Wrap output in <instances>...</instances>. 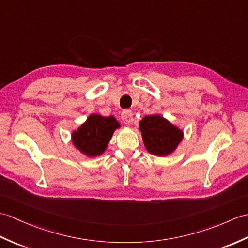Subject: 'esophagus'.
I'll list each match as a JSON object with an SVG mask.
<instances>
[{"mask_svg":"<svg viewBox=\"0 0 248 248\" xmlns=\"http://www.w3.org/2000/svg\"><path fill=\"white\" fill-rule=\"evenodd\" d=\"M122 119L125 124H131L133 122V113L130 110H124L122 113Z\"/></svg>","mask_w":248,"mask_h":248,"instance_id":"esophagus-1","label":"esophagus"}]
</instances>
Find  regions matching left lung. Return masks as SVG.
Masks as SVG:
<instances>
[{
	"label": "left lung",
	"mask_w": 248,
	"mask_h": 248,
	"mask_svg": "<svg viewBox=\"0 0 248 248\" xmlns=\"http://www.w3.org/2000/svg\"><path fill=\"white\" fill-rule=\"evenodd\" d=\"M143 143L154 155H168L183 138V132L159 115L146 116L140 123Z\"/></svg>",
	"instance_id": "8db88e82"
}]
</instances>
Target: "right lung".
I'll use <instances>...</instances> for the list:
<instances>
[{
	"label": "right lung",
	"instance_id": "add662e5",
	"mask_svg": "<svg viewBox=\"0 0 248 248\" xmlns=\"http://www.w3.org/2000/svg\"><path fill=\"white\" fill-rule=\"evenodd\" d=\"M119 124L114 117L91 115L88 120L74 132L73 142L76 148L88 156H97L105 152L115 129Z\"/></svg>",
	"mask_w": 248,
	"mask_h": 248
}]
</instances>
